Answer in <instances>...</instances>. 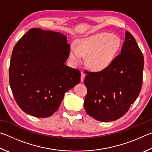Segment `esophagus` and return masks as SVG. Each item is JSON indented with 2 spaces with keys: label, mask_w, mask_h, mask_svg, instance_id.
<instances>
[{
  "label": "esophagus",
  "mask_w": 152,
  "mask_h": 152,
  "mask_svg": "<svg viewBox=\"0 0 152 152\" xmlns=\"http://www.w3.org/2000/svg\"><path fill=\"white\" fill-rule=\"evenodd\" d=\"M84 78H85V74L82 72H81V82H84Z\"/></svg>",
  "instance_id": "1"
}]
</instances>
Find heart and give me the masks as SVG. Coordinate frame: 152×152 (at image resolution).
<instances>
[{
	"mask_svg": "<svg viewBox=\"0 0 152 152\" xmlns=\"http://www.w3.org/2000/svg\"><path fill=\"white\" fill-rule=\"evenodd\" d=\"M76 47L70 45V57L80 62L86 56V64L92 70L100 72L108 68L114 60L121 45L120 39L113 33H99L76 41Z\"/></svg>",
	"mask_w": 152,
	"mask_h": 152,
	"instance_id": "obj_1",
	"label": "heart"
}]
</instances>
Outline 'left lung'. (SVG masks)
Wrapping results in <instances>:
<instances>
[{"mask_svg": "<svg viewBox=\"0 0 152 152\" xmlns=\"http://www.w3.org/2000/svg\"><path fill=\"white\" fill-rule=\"evenodd\" d=\"M143 66L142 52L127 31L121 53L112 64L104 70L86 73L84 82L88 92L84 107L87 114L102 122L123 117L140 94Z\"/></svg>", "mask_w": 152, "mask_h": 152, "instance_id": "8db88e82", "label": "left lung"}]
</instances>
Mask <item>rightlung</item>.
<instances>
[{
    "label": "right lung",
    "mask_w": 152,
    "mask_h": 152,
    "mask_svg": "<svg viewBox=\"0 0 152 152\" xmlns=\"http://www.w3.org/2000/svg\"><path fill=\"white\" fill-rule=\"evenodd\" d=\"M70 46L63 33L33 28L15 45L9 82L17 104L44 118L60 107L64 94L80 81V72L67 66Z\"/></svg>",
    "instance_id": "obj_1"
}]
</instances>
